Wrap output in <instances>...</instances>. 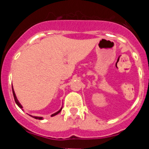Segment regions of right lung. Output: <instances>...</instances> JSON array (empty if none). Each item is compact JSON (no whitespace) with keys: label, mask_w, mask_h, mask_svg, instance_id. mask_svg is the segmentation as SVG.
Wrapping results in <instances>:
<instances>
[{"label":"right lung","mask_w":149,"mask_h":149,"mask_svg":"<svg viewBox=\"0 0 149 149\" xmlns=\"http://www.w3.org/2000/svg\"><path fill=\"white\" fill-rule=\"evenodd\" d=\"M12 89H13V97H14V99H15V103H16V104L18 105V106L19 107H20L21 109H22V108H23V107H22V105L20 103H19V101H18V100L17 99V97H16V95H15V91H14V89H13V86H12ZM62 109H63V107H62L61 108H60V110H58V111L56 112V113H54V114H52V115H51V116H54L57 115V114H58L59 113H60V112L61 111ZM22 110H23V109H22ZM30 116H31V117H33V118H34V119H39V120H42V119H43V117H40V116H31V115H30Z\"/></svg>","instance_id":"add662e5"}]
</instances>
